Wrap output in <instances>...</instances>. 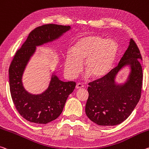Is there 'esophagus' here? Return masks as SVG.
<instances>
[{"instance_id":"34e87169","label":"esophagus","mask_w":149,"mask_h":149,"mask_svg":"<svg viewBox=\"0 0 149 149\" xmlns=\"http://www.w3.org/2000/svg\"><path fill=\"white\" fill-rule=\"evenodd\" d=\"M82 87H84L83 84H79V83L77 84L76 85V86H75V88H76L77 89H81V88H82Z\"/></svg>"}]
</instances>
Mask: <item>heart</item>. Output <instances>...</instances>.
I'll return each mask as SVG.
<instances>
[{"mask_svg": "<svg viewBox=\"0 0 149 149\" xmlns=\"http://www.w3.org/2000/svg\"><path fill=\"white\" fill-rule=\"evenodd\" d=\"M118 44L114 40L105 39L98 35H85L77 38L72 50L66 53L64 70L68 76L75 77L83 70L87 76L100 79L112 70L118 54Z\"/></svg>", "mask_w": 149, "mask_h": 149, "instance_id": "heart-1", "label": "heart"}]
</instances>
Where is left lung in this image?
Listing matches in <instances>:
<instances>
[{
	"mask_svg": "<svg viewBox=\"0 0 149 149\" xmlns=\"http://www.w3.org/2000/svg\"><path fill=\"white\" fill-rule=\"evenodd\" d=\"M142 56L133 39L116 68L103 78L89 84V97L86 113L91 121L101 126H114L129 117L141 98L143 84ZM130 72L123 84L115 81L116 75L124 67Z\"/></svg>",
	"mask_w": 149,
	"mask_h": 149,
	"instance_id": "left-lung-1",
	"label": "left lung"
}]
</instances>
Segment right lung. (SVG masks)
Wrapping results in <instances>:
<instances>
[{
	"instance_id": "add662e5",
	"label": "right lung",
	"mask_w": 149,
	"mask_h": 149,
	"mask_svg": "<svg viewBox=\"0 0 149 149\" xmlns=\"http://www.w3.org/2000/svg\"><path fill=\"white\" fill-rule=\"evenodd\" d=\"M71 29L70 26L45 24L30 33L26 40L16 52L9 68V85L13 103L20 115L27 121L46 124L60 116L66 100L74 91V81H63L54 72L48 87L40 94L26 90L22 76L36 47L56 40Z\"/></svg>"
}]
</instances>
